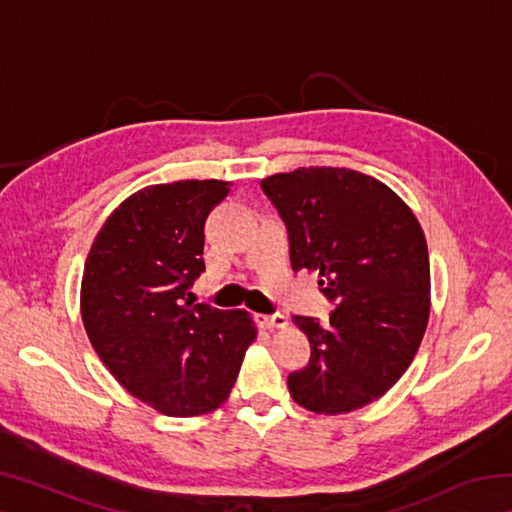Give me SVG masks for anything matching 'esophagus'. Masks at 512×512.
Listing matches in <instances>:
<instances>
[{
	"instance_id": "1",
	"label": "esophagus",
	"mask_w": 512,
	"mask_h": 512,
	"mask_svg": "<svg viewBox=\"0 0 512 512\" xmlns=\"http://www.w3.org/2000/svg\"><path fill=\"white\" fill-rule=\"evenodd\" d=\"M257 323L262 325L264 329H284V327L289 325V318L284 316V314H271V316L259 314L257 316Z\"/></svg>"
}]
</instances>
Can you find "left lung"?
I'll return each instance as SVG.
<instances>
[{"label":"left lung","instance_id":"8db88e82","mask_svg":"<svg viewBox=\"0 0 512 512\" xmlns=\"http://www.w3.org/2000/svg\"><path fill=\"white\" fill-rule=\"evenodd\" d=\"M287 223L293 271L318 275L329 323L293 316L311 345L289 375L302 409L341 415L379 400L418 352L431 275L418 219L381 180L345 167H300L262 180Z\"/></svg>","mask_w":512,"mask_h":512}]
</instances>
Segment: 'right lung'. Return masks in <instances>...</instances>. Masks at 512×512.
<instances>
[{
    "instance_id": "right-lung-1",
    "label": "right lung",
    "mask_w": 512,
    "mask_h": 512,
    "mask_svg": "<svg viewBox=\"0 0 512 512\" xmlns=\"http://www.w3.org/2000/svg\"><path fill=\"white\" fill-rule=\"evenodd\" d=\"M225 180H178L128 196L94 237L81 318L94 352L137 400L171 418L228 400L257 327L244 309L194 305L203 225Z\"/></svg>"
}]
</instances>
